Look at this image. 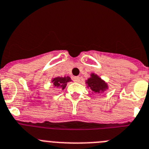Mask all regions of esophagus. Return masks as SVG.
I'll list each match as a JSON object with an SVG mask.
<instances>
[{"instance_id": "obj_1", "label": "esophagus", "mask_w": 149, "mask_h": 149, "mask_svg": "<svg viewBox=\"0 0 149 149\" xmlns=\"http://www.w3.org/2000/svg\"><path fill=\"white\" fill-rule=\"evenodd\" d=\"M74 80L75 82H80V77L77 76V77H74Z\"/></svg>"}]
</instances>
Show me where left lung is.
I'll return each mask as SVG.
<instances>
[{"label":"left lung","instance_id":"8db88e82","mask_svg":"<svg viewBox=\"0 0 149 149\" xmlns=\"http://www.w3.org/2000/svg\"><path fill=\"white\" fill-rule=\"evenodd\" d=\"M90 76L91 77L88 80H86V84L87 85V88H89L95 93H103L109 88L108 84L104 80H102L101 77H100L97 74L91 73Z\"/></svg>","mask_w":149,"mask_h":149}]
</instances>
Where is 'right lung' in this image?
<instances>
[{
    "mask_svg": "<svg viewBox=\"0 0 149 149\" xmlns=\"http://www.w3.org/2000/svg\"><path fill=\"white\" fill-rule=\"evenodd\" d=\"M71 81H72V80L69 76H65L63 77H57L52 80V83L53 84L54 87L62 88V90H63L65 88V86L67 85V83Z\"/></svg>",
    "mask_w": 149,
    "mask_h": 149,
    "instance_id": "right-lung-1",
    "label": "right lung"
}]
</instances>
